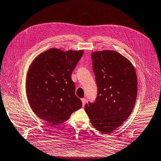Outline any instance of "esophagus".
<instances>
[{"mask_svg": "<svg viewBox=\"0 0 161 161\" xmlns=\"http://www.w3.org/2000/svg\"><path fill=\"white\" fill-rule=\"evenodd\" d=\"M81 101H82V104H83V106L84 107L85 103H86V99L84 98V97H83V98L81 99Z\"/></svg>", "mask_w": 161, "mask_h": 161, "instance_id": "obj_1", "label": "esophagus"}]
</instances>
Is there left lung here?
<instances>
[{
  "instance_id": "8db88e82",
  "label": "left lung",
  "mask_w": 161,
  "mask_h": 161,
  "mask_svg": "<svg viewBox=\"0 0 161 161\" xmlns=\"http://www.w3.org/2000/svg\"><path fill=\"white\" fill-rule=\"evenodd\" d=\"M92 58L97 94L85 110L92 126L108 134L131 114L137 96L136 74L131 62L116 51H96Z\"/></svg>"
}]
</instances>
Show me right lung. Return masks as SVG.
<instances>
[{
	"instance_id": "obj_1",
	"label": "right lung",
	"mask_w": 161,
	"mask_h": 161,
	"mask_svg": "<svg viewBox=\"0 0 161 161\" xmlns=\"http://www.w3.org/2000/svg\"><path fill=\"white\" fill-rule=\"evenodd\" d=\"M83 50L50 48L34 58L26 78L30 107L40 118L55 126L82 107L71 74Z\"/></svg>"
}]
</instances>
